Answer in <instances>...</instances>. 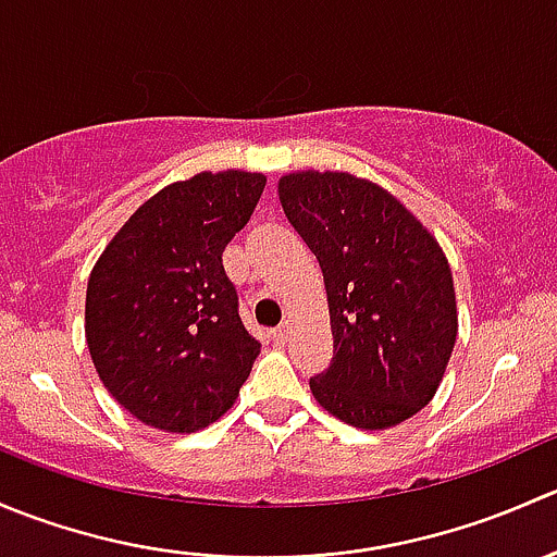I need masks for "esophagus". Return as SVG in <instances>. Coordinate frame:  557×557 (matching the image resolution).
<instances>
[{
  "label": "esophagus",
  "mask_w": 557,
  "mask_h": 557,
  "mask_svg": "<svg viewBox=\"0 0 557 557\" xmlns=\"http://www.w3.org/2000/svg\"><path fill=\"white\" fill-rule=\"evenodd\" d=\"M288 334H290L288 323H283V325H277V329L272 331V339L277 342V345H285V342H288Z\"/></svg>",
  "instance_id": "obj_1"
}]
</instances>
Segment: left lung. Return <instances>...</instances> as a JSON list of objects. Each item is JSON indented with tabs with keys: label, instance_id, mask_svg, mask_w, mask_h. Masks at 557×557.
Segmentation results:
<instances>
[{
	"label": "left lung",
	"instance_id": "left-lung-1",
	"mask_svg": "<svg viewBox=\"0 0 557 557\" xmlns=\"http://www.w3.org/2000/svg\"><path fill=\"white\" fill-rule=\"evenodd\" d=\"M277 194L329 296L334 358L312 396L356 429L404 423L434 398L458 336L445 252L396 196L356 174L294 172Z\"/></svg>",
	"mask_w": 557,
	"mask_h": 557
}]
</instances>
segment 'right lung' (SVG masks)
<instances>
[{
    "label": "right lung",
    "mask_w": 557,
    "mask_h": 557,
    "mask_svg": "<svg viewBox=\"0 0 557 557\" xmlns=\"http://www.w3.org/2000/svg\"><path fill=\"white\" fill-rule=\"evenodd\" d=\"M263 185V174L239 170L166 185L123 223L88 277L91 361L145 425L190 434L237 401L261 342L239 318L223 250Z\"/></svg>",
    "instance_id": "add662e5"
}]
</instances>
